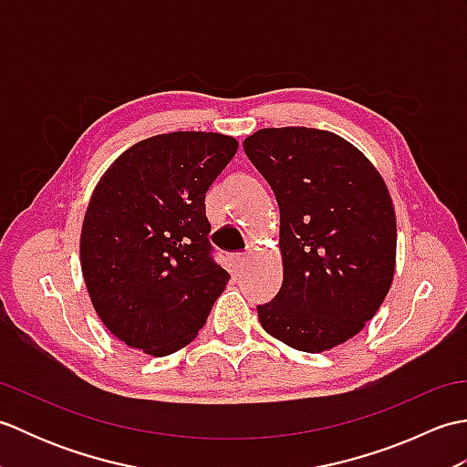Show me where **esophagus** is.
<instances>
[{
  "label": "esophagus",
  "instance_id": "obj_1",
  "mask_svg": "<svg viewBox=\"0 0 467 467\" xmlns=\"http://www.w3.org/2000/svg\"><path fill=\"white\" fill-rule=\"evenodd\" d=\"M246 261H249V256H246L244 253L234 254V265H236V269H243V266L246 265Z\"/></svg>",
  "mask_w": 467,
  "mask_h": 467
}]
</instances>
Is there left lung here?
<instances>
[{
	"label": "left lung",
	"mask_w": 467,
	"mask_h": 467,
	"mask_svg": "<svg viewBox=\"0 0 467 467\" xmlns=\"http://www.w3.org/2000/svg\"><path fill=\"white\" fill-rule=\"evenodd\" d=\"M243 146L281 211L283 285L256 306L259 321L293 349H333L373 319L391 286L398 223L389 191L333 132L263 128Z\"/></svg>",
	"instance_id": "8db88e82"
}]
</instances>
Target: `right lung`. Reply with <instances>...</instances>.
I'll list each match as a JSON object with an SVG mask.
<instances>
[{
	"mask_svg": "<svg viewBox=\"0 0 467 467\" xmlns=\"http://www.w3.org/2000/svg\"><path fill=\"white\" fill-rule=\"evenodd\" d=\"M236 148L216 132L158 134L128 148L96 184L82 275L98 317L132 349H182L231 279L213 259L204 196Z\"/></svg>",
	"mask_w": 467,
	"mask_h": 467,
	"instance_id": "add662e5",
	"label": "right lung"
}]
</instances>
